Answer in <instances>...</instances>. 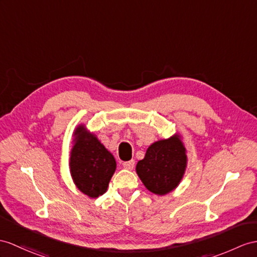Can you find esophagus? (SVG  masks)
<instances>
[{
	"label": "esophagus",
	"instance_id": "1",
	"mask_svg": "<svg viewBox=\"0 0 257 257\" xmlns=\"http://www.w3.org/2000/svg\"><path fill=\"white\" fill-rule=\"evenodd\" d=\"M124 169H127V170H133L134 167H135V162L134 160H130V161H125L122 164Z\"/></svg>",
	"mask_w": 257,
	"mask_h": 257
}]
</instances>
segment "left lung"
Wrapping results in <instances>:
<instances>
[{
  "mask_svg": "<svg viewBox=\"0 0 257 257\" xmlns=\"http://www.w3.org/2000/svg\"><path fill=\"white\" fill-rule=\"evenodd\" d=\"M187 167L186 148L179 133L153 143L144 159L136 165V173L146 189L156 195L176 190Z\"/></svg>",
  "mask_w": 257,
  "mask_h": 257,
  "instance_id": "obj_1",
  "label": "left lung"
}]
</instances>
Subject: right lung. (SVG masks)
Returning <instances> with one entry per match:
<instances>
[{"mask_svg": "<svg viewBox=\"0 0 257 257\" xmlns=\"http://www.w3.org/2000/svg\"><path fill=\"white\" fill-rule=\"evenodd\" d=\"M72 143L70 172L73 182L85 195L97 198L107 192L116 161L85 124H79L74 130Z\"/></svg>", "mask_w": 257, "mask_h": 257, "instance_id": "add662e5", "label": "right lung"}]
</instances>
